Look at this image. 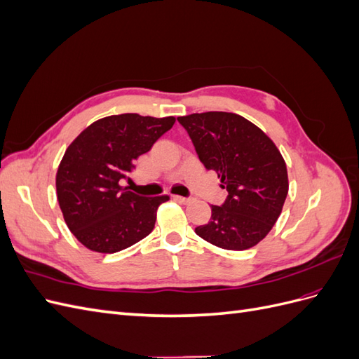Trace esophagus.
I'll use <instances>...</instances> for the list:
<instances>
[{"instance_id": "esophagus-1", "label": "esophagus", "mask_w": 359, "mask_h": 359, "mask_svg": "<svg viewBox=\"0 0 359 359\" xmlns=\"http://www.w3.org/2000/svg\"><path fill=\"white\" fill-rule=\"evenodd\" d=\"M173 199H175L180 203H190L191 202L190 198H182V196H173Z\"/></svg>"}]
</instances>
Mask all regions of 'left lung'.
<instances>
[{
	"instance_id": "left-lung-1",
	"label": "left lung",
	"mask_w": 359,
	"mask_h": 359,
	"mask_svg": "<svg viewBox=\"0 0 359 359\" xmlns=\"http://www.w3.org/2000/svg\"><path fill=\"white\" fill-rule=\"evenodd\" d=\"M196 153L215 170L227 190L222 206L211 205V219L194 229L224 250L255 247L273 229L289 191L287 169L278 148L241 115L203 112L180 116Z\"/></svg>"
}]
</instances>
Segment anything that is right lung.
<instances>
[{
  "label": "right lung",
  "mask_w": 359,
  "mask_h": 359,
  "mask_svg": "<svg viewBox=\"0 0 359 359\" xmlns=\"http://www.w3.org/2000/svg\"><path fill=\"white\" fill-rule=\"evenodd\" d=\"M175 124V116L139 114L97 119L66 149L57 172V198L70 232L97 253H116L154 229L169 196L144 198L121 186L133 163Z\"/></svg>",
  "instance_id": "add662e5"
}]
</instances>
